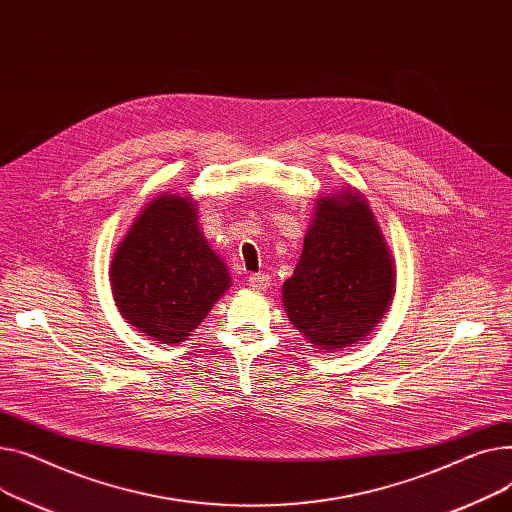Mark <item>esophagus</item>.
Listing matches in <instances>:
<instances>
[{
  "label": "esophagus",
  "mask_w": 512,
  "mask_h": 512,
  "mask_svg": "<svg viewBox=\"0 0 512 512\" xmlns=\"http://www.w3.org/2000/svg\"><path fill=\"white\" fill-rule=\"evenodd\" d=\"M248 285H250L254 291H266L268 285H270V277H268V275H250V277H248Z\"/></svg>",
  "instance_id": "1"
}]
</instances>
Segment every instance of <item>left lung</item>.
I'll return each mask as SVG.
<instances>
[{
    "label": "left lung",
    "instance_id": "obj_1",
    "mask_svg": "<svg viewBox=\"0 0 512 512\" xmlns=\"http://www.w3.org/2000/svg\"><path fill=\"white\" fill-rule=\"evenodd\" d=\"M393 293V258L368 202L357 192L322 198L283 285L291 324L320 349L349 347L368 337Z\"/></svg>",
    "mask_w": 512,
    "mask_h": 512
}]
</instances>
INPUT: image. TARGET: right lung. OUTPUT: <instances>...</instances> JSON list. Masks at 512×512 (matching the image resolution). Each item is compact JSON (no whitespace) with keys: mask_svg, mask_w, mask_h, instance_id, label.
Listing matches in <instances>:
<instances>
[{"mask_svg":"<svg viewBox=\"0 0 512 512\" xmlns=\"http://www.w3.org/2000/svg\"><path fill=\"white\" fill-rule=\"evenodd\" d=\"M229 281L227 266L198 229L194 204L182 196L150 202L111 262L119 312L163 343L186 341Z\"/></svg>","mask_w":512,"mask_h":512,"instance_id":"right-lung-1","label":"right lung"}]
</instances>
